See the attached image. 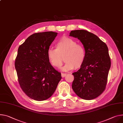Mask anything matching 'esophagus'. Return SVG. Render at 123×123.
Instances as JSON below:
<instances>
[{
    "instance_id": "34e87169",
    "label": "esophagus",
    "mask_w": 123,
    "mask_h": 123,
    "mask_svg": "<svg viewBox=\"0 0 123 123\" xmlns=\"http://www.w3.org/2000/svg\"><path fill=\"white\" fill-rule=\"evenodd\" d=\"M66 75H67V74H65V73H61V76H62V77H65Z\"/></svg>"
}]
</instances>
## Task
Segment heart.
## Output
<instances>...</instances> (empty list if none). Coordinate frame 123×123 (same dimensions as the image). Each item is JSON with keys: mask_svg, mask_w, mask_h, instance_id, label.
<instances>
[{"mask_svg": "<svg viewBox=\"0 0 123 123\" xmlns=\"http://www.w3.org/2000/svg\"><path fill=\"white\" fill-rule=\"evenodd\" d=\"M55 48L56 49L49 48L47 52L48 59L54 67L58 68L62 65L64 56L65 63L61 68L62 71L79 69L84 63L86 56L85 49L74 39L63 37L56 43Z\"/></svg>", "mask_w": 123, "mask_h": 123, "instance_id": "obj_1", "label": "heart"}]
</instances>
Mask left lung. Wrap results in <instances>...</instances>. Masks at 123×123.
I'll list each match as a JSON object with an SVG mask.
<instances>
[{"mask_svg":"<svg viewBox=\"0 0 123 123\" xmlns=\"http://www.w3.org/2000/svg\"><path fill=\"white\" fill-rule=\"evenodd\" d=\"M70 36L77 38L83 44L86 56L80 70L72 74V88L80 98L91 100L105 90L111 60L105 43L97 36L85 30L72 31Z\"/></svg>","mask_w":123,"mask_h":123,"instance_id":"8db88e82","label":"left lung"}]
</instances>
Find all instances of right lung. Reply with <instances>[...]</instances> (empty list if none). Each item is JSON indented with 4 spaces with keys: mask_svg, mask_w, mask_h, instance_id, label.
<instances>
[{
    "mask_svg": "<svg viewBox=\"0 0 123 123\" xmlns=\"http://www.w3.org/2000/svg\"><path fill=\"white\" fill-rule=\"evenodd\" d=\"M57 33H36L19 46L15 66L18 81L31 98L42 101L50 98L61 79V73L51 65L47 55Z\"/></svg>",
    "mask_w": 123,
    "mask_h": 123,
    "instance_id": "obj_1",
    "label": "right lung"
}]
</instances>
